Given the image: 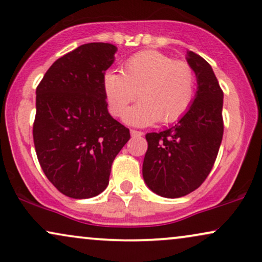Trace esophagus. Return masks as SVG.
Segmentation results:
<instances>
[{
	"mask_svg": "<svg viewBox=\"0 0 262 262\" xmlns=\"http://www.w3.org/2000/svg\"><path fill=\"white\" fill-rule=\"evenodd\" d=\"M130 134H132V137H141V135H143L144 133H143V132H140V130H135V129H132Z\"/></svg>",
	"mask_w": 262,
	"mask_h": 262,
	"instance_id": "obj_1",
	"label": "esophagus"
}]
</instances>
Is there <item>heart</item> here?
Segmentation results:
<instances>
[{"label": "heart", "instance_id": "heart-1", "mask_svg": "<svg viewBox=\"0 0 262 262\" xmlns=\"http://www.w3.org/2000/svg\"><path fill=\"white\" fill-rule=\"evenodd\" d=\"M196 89V75L185 61H174L159 51H141L124 62L121 72L103 75V91L110 112L122 117L129 105L140 101L125 115L135 125L173 123L191 106Z\"/></svg>", "mask_w": 262, "mask_h": 262}]
</instances>
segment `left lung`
Masks as SVG:
<instances>
[{
	"label": "left lung",
	"mask_w": 262,
	"mask_h": 262,
	"mask_svg": "<svg viewBox=\"0 0 262 262\" xmlns=\"http://www.w3.org/2000/svg\"><path fill=\"white\" fill-rule=\"evenodd\" d=\"M187 61L196 75L195 99L177 124L147 133L143 177L154 193L181 198L198 189L207 178L223 137V91L211 66L188 51Z\"/></svg>",
	"instance_id": "left-lung-1"
}]
</instances>
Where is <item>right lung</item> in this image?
Segmentation results:
<instances>
[{"mask_svg":"<svg viewBox=\"0 0 262 262\" xmlns=\"http://www.w3.org/2000/svg\"><path fill=\"white\" fill-rule=\"evenodd\" d=\"M116 51L106 42L77 47L53 63L36 88L37 160L47 179L73 199L105 190L113 160L130 138L108 113L103 91Z\"/></svg>","mask_w":262,"mask_h":262,"instance_id":"right-lung-1","label":"right lung"}]
</instances>
